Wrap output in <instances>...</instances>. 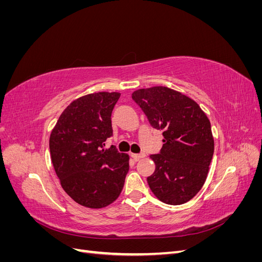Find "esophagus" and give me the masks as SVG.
<instances>
[{"label": "esophagus", "mask_w": 262, "mask_h": 262, "mask_svg": "<svg viewBox=\"0 0 262 262\" xmlns=\"http://www.w3.org/2000/svg\"><path fill=\"white\" fill-rule=\"evenodd\" d=\"M131 157L133 158L134 161H139V160H141V158L145 157V154H143V153H141V154H131Z\"/></svg>", "instance_id": "obj_1"}]
</instances>
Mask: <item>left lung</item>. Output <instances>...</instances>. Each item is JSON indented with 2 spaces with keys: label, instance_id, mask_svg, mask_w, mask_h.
Here are the masks:
<instances>
[{
  "label": "left lung",
  "instance_id": "obj_1",
  "mask_svg": "<svg viewBox=\"0 0 262 262\" xmlns=\"http://www.w3.org/2000/svg\"><path fill=\"white\" fill-rule=\"evenodd\" d=\"M132 99L153 128L163 131L160 154L149 157L155 171L148 186L162 202L179 205L200 191L214 153L211 123L194 100L165 86L138 90Z\"/></svg>",
  "mask_w": 262,
  "mask_h": 262
}]
</instances>
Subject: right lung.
I'll return each mask as SVG.
<instances>
[{
	"instance_id": "1",
	"label": "right lung",
	"mask_w": 262,
	"mask_h": 262,
	"mask_svg": "<svg viewBox=\"0 0 262 262\" xmlns=\"http://www.w3.org/2000/svg\"><path fill=\"white\" fill-rule=\"evenodd\" d=\"M120 93L99 92L77 98L53 128L49 147L64 191L78 204L105 208L120 195L129 171V155L105 148L113 136L112 113Z\"/></svg>"
}]
</instances>
